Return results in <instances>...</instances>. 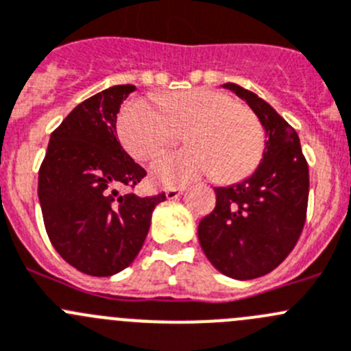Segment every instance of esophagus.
<instances>
[{
	"label": "esophagus",
	"mask_w": 351,
	"mask_h": 351,
	"mask_svg": "<svg viewBox=\"0 0 351 351\" xmlns=\"http://www.w3.org/2000/svg\"><path fill=\"white\" fill-rule=\"evenodd\" d=\"M183 192H185V186H173V189L166 190V199H169V200L178 199Z\"/></svg>",
	"instance_id": "obj_1"
}]
</instances>
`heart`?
<instances>
[{
    "instance_id": "heart-1",
    "label": "heart",
    "mask_w": 351,
    "mask_h": 351,
    "mask_svg": "<svg viewBox=\"0 0 351 351\" xmlns=\"http://www.w3.org/2000/svg\"><path fill=\"white\" fill-rule=\"evenodd\" d=\"M159 104L130 101L118 118L121 144L138 161L154 158L175 144L178 132H186L190 149L159 156L151 165L156 185H185L206 175L234 183L255 171L264 152V128L234 97L199 87L166 94Z\"/></svg>"
}]
</instances>
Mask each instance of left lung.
<instances>
[{
  "mask_svg": "<svg viewBox=\"0 0 351 351\" xmlns=\"http://www.w3.org/2000/svg\"><path fill=\"white\" fill-rule=\"evenodd\" d=\"M250 106L266 130L261 165L248 178L217 186L216 207L199 223V241L224 276L254 280L276 269L305 224L308 166L297 132L257 94L224 84Z\"/></svg>",
  "mask_w": 351,
  "mask_h": 351,
  "instance_id": "left-lung-1",
  "label": "left lung"
}]
</instances>
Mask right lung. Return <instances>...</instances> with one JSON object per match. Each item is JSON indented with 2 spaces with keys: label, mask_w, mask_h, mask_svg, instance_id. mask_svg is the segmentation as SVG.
Segmentation results:
<instances>
[{
  "label": "right lung",
  "mask_w": 351,
  "mask_h": 351,
  "mask_svg": "<svg viewBox=\"0 0 351 351\" xmlns=\"http://www.w3.org/2000/svg\"><path fill=\"white\" fill-rule=\"evenodd\" d=\"M135 85H113L78 104L51 134L39 169V202L51 243L90 276H113L141 252L165 193H120L145 176L117 137V114Z\"/></svg>",
  "instance_id": "1"
}]
</instances>
